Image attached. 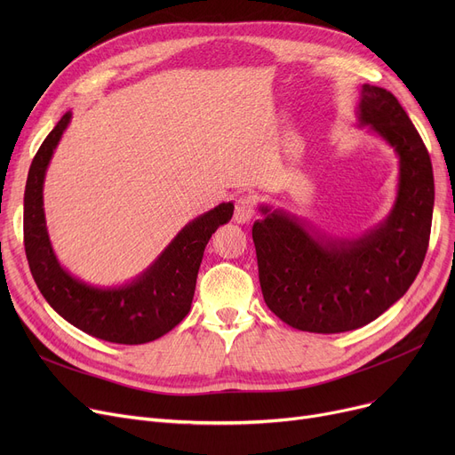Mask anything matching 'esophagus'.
<instances>
[{
    "label": "esophagus",
    "mask_w": 455,
    "mask_h": 455,
    "mask_svg": "<svg viewBox=\"0 0 455 455\" xmlns=\"http://www.w3.org/2000/svg\"><path fill=\"white\" fill-rule=\"evenodd\" d=\"M256 196L252 194H243L235 199V210H234V220L237 223H249L254 213H256Z\"/></svg>",
    "instance_id": "1"
}]
</instances>
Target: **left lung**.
Returning <instances> with one entry per match:
<instances>
[{
  "instance_id": "left-lung-1",
  "label": "left lung",
  "mask_w": 455,
  "mask_h": 455,
  "mask_svg": "<svg viewBox=\"0 0 455 455\" xmlns=\"http://www.w3.org/2000/svg\"><path fill=\"white\" fill-rule=\"evenodd\" d=\"M360 125L398 155V194L389 218L357 240L319 235L295 215L259 206L252 225L258 276L271 312L302 331L339 333L369 324L417 278L434 215V170L410 116L391 92L363 84Z\"/></svg>"
}]
</instances>
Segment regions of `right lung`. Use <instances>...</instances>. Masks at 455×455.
<instances>
[{"mask_svg":"<svg viewBox=\"0 0 455 455\" xmlns=\"http://www.w3.org/2000/svg\"><path fill=\"white\" fill-rule=\"evenodd\" d=\"M69 119L71 112L60 117L29 167L23 196V243L31 275L55 312L90 336L119 345L155 341L188 315L204 247L220 225L230 221L234 204L221 203L188 223L131 283L119 288L84 283L59 264L47 235L42 197L45 170Z\"/></svg>","mask_w":455,"mask_h":455,"instance_id":"obj_1","label":"right lung"}]
</instances>
